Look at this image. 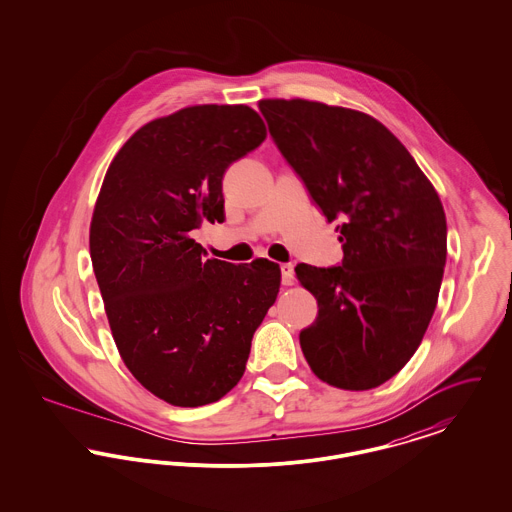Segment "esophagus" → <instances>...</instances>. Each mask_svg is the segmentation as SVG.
<instances>
[{"mask_svg":"<svg viewBox=\"0 0 512 512\" xmlns=\"http://www.w3.org/2000/svg\"><path fill=\"white\" fill-rule=\"evenodd\" d=\"M280 270H282V284H284V286H292V284H293V265H292V263H284V265H280Z\"/></svg>","mask_w":512,"mask_h":512,"instance_id":"34e87169","label":"esophagus"}]
</instances>
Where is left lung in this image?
Wrapping results in <instances>:
<instances>
[{
    "mask_svg": "<svg viewBox=\"0 0 512 512\" xmlns=\"http://www.w3.org/2000/svg\"><path fill=\"white\" fill-rule=\"evenodd\" d=\"M259 109L343 244L338 267H295L318 303L299 334L303 355L330 386L376 388L409 363L434 315L443 205L407 147L365 113L305 99H263Z\"/></svg>",
    "mask_w": 512,
    "mask_h": 512,
    "instance_id": "8db88e82",
    "label": "left lung"
}]
</instances>
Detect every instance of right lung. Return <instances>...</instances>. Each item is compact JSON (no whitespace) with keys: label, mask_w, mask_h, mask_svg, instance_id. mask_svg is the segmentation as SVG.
Instances as JSON below:
<instances>
[{"label":"right lung","mask_w":512,"mask_h":512,"mask_svg":"<svg viewBox=\"0 0 512 512\" xmlns=\"http://www.w3.org/2000/svg\"><path fill=\"white\" fill-rule=\"evenodd\" d=\"M267 138L247 105H197L147 122L105 174L90 255L122 361L176 407L219 401L244 376L280 288L267 259H205L192 230L224 222L226 169Z\"/></svg>","instance_id":"obj_1"}]
</instances>
